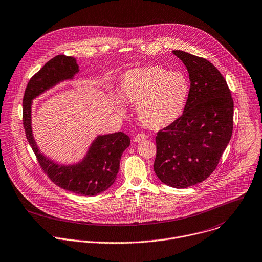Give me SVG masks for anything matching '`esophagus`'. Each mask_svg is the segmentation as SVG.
Returning <instances> with one entry per match:
<instances>
[{"mask_svg": "<svg viewBox=\"0 0 262 262\" xmlns=\"http://www.w3.org/2000/svg\"><path fill=\"white\" fill-rule=\"evenodd\" d=\"M146 135L145 134H138L136 137H135V139H134V141L136 142V143H141V142H143V141H145L146 140Z\"/></svg>", "mask_w": 262, "mask_h": 262, "instance_id": "esophagus-1", "label": "esophagus"}]
</instances>
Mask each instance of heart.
I'll list each match as a JSON object with an SVG mask.
<instances>
[{
	"label": "heart",
	"mask_w": 262,
	"mask_h": 262,
	"mask_svg": "<svg viewBox=\"0 0 262 262\" xmlns=\"http://www.w3.org/2000/svg\"><path fill=\"white\" fill-rule=\"evenodd\" d=\"M188 93L189 83L183 74L150 66L124 73L117 96L122 102L136 105L137 117L145 127L160 130L181 116ZM115 103L123 112L120 103Z\"/></svg>",
	"instance_id": "1"
}]
</instances>
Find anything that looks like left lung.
<instances>
[{"instance_id":"obj_1","label":"left lung","mask_w":262,"mask_h":262,"mask_svg":"<svg viewBox=\"0 0 262 262\" xmlns=\"http://www.w3.org/2000/svg\"><path fill=\"white\" fill-rule=\"evenodd\" d=\"M185 64L190 89L183 114L155 138L153 164L158 179L173 188H187L215 170L233 126V101L221 73L209 60L173 50Z\"/></svg>"}]
</instances>
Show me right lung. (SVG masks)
<instances>
[{
	"instance_id": "right-lung-1",
	"label": "right lung",
	"mask_w": 262,
	"mask_h": 262,
	"mask_svg": "<svg viewBox=\"0 0 262 262\" xmlns=\"http://www.w3.org/2000/svg\"><path fill=\"white\" fill-rule=\"evenodd\" d=\"M79 73L75 57L56 55L29 81L24 97V126L26 136L38 161L53 183L76 194L93 196L106 191L113 185L119 170L120 158L129 146L130 139L118 132L98 136L84 157L72 164L58 163L39 149L32 128L33 100L55 85L73 80Z\"/></svg>"
}]
</instances>
